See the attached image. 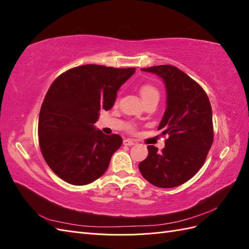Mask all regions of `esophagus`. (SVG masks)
<instances>
[{"mask_svg":"<svg viewBox=\"0 0 249 249\" xmlns=\"http://www.w3.org/2000/svg\"><path fill=\"white\" fill-rule=\"evenodd\" d=\"M124 144L127 145V146H131V145L135 144V142L132 139H124Z\"/></svg>","mask_w":249,"mask_h":249,"instance_id":"34e87169","label":"esophagus"}]
</instances>
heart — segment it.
Instances as JSON below:
<instances>
[{"label": "heart", "mask_w": 249, "mask_h": 249, "mask_svg": "<svg viewBox=\"0 0 249 249\" xmlns=\"http://www.w3.org/2000/svg\"><path fill=\"white\" fill-rule=\"evenodd\" d=\"M140 95L143 102H145L149 99H152V97H159V92H158V89L155 86L150 84H145L140 87ZM130 130H134L133 125H130Z\"/></svg>", "instance_id": "heart-1"}]
</instances>
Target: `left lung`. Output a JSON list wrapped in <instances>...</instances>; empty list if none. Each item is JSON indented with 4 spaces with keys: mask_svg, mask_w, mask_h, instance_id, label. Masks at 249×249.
<instances>
[{
    "mask_svg": "<svg viewBox=\"0 0 249 249\" xmlns=\"http://www.w3.org/2000/svg\"><path fill=\"white\" fill-rule=\"evenodd\" d=\"M142 71L158 74L166 87L167 107L158 130L168 138L161 152L147 146L139 170L154 186L173 188L190 179L206 161L214 139L212 108L205 90L178 67L157 65Z\"/></svg>",
    "mask_w": 249,
    "mask_h": 249,
    "instance_id": "8db88e82",
    "label": "left lung"
}]
</instances>
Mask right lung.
Returning a JSON list of instances; mask_svg holds the SVG:
<instances>
[{
    "label": "right lung",
    "instance_id": "add662e5",
    "mask_svg": "<svg viewBox=\"0 0 249 249\" xmlns=\"http://www.w3.org/2000/svg\"><path fill=\"white\" fill-rule=\"evenodd\" d=\"M134 72L132 67L82 65L60 74L49 88L39 113V145L50 168L66 183L87 185L107 170L123 138L93 124Z\"/></svg>",
    "mask_w": 249,
    "mask_h": 249
}]
</instances>
